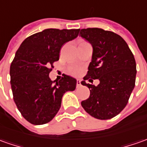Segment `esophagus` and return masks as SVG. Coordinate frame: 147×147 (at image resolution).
Instances as JSON below:
<instances>
[{
	"label": "esophagus",
	"mask_w": 147,
	"mask_h": 147,
	"mask_svg": "<svg viewBox=\"0 0 147 147\" xmlns=\"http://www.w3.org/2000/svg\"><path fill=\"white\" fill-rule=\"evenodd\" d=\"M80 85H81L80 80H76V88H80Z\"/></svg>",
	"instance_id": "34e87169"
}]
</instances>
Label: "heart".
<instances>
[{
    "mask_svg": "<svg viewBox=\"0 0 147 147\" xmlns=\"http://www.w3.org/2000/svg\"><path fill=\"white\" fill-rule=\"evenodd\" d=\"M80 67H71V69H70V73L71 74V75H73V76H77L78 74L80 73Z\"/></svg>",
    "mask_w": 147,
    "mask_h": 147,
    "instance_id": "heart-1",
    "label": "heart"
}]
</instances>
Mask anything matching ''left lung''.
Segmentation results:
<instances>
[{
	"label": "left lung",
	"instance_id": "1",
	"mask_svg": "<svg viewBox=\"0 0 147 147\" xmlns=\"http://www.w3.org/2000/svg\"><path fill=\"white\" fill-rule=\"evenodd\" d=\"M80 35L90 42L92 59L84 80L98 79L97 86L81 83L90 90L81 102L95 118L111 119L126 106L136 80V62L125 41L118 34L100 28L81 29Z\"/></svg>",
	"mask_w": 147,
	"mask_h": 147
}]
</instances>
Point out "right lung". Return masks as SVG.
<instances>
[{"label":"right lung","mask_w":147,"mask_h":147,"mask_svg":"<svg viewBox=\"0 0 147 147\" xmlns=\"http://www.w3.org/2000/svg\"><path fill=\"white\" fill-rule=\"evenodd\" d=\"M80 29H47L22 42L10 65L13 100L25 119L33 125L51 121L61 107L62 97L74 91L76 80L63 74L59 81L49 78L61 47L76 38Z\"/></svg>","instance_id":"1"}]
</instances>
